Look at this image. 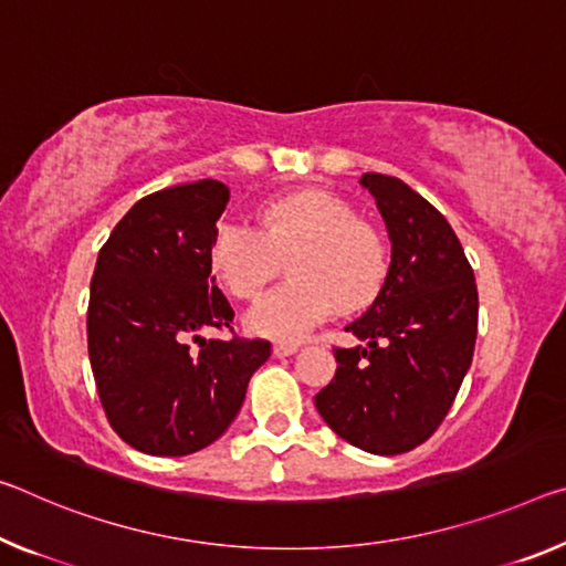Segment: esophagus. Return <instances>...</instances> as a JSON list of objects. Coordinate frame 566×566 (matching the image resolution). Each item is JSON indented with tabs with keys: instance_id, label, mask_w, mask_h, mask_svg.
Here are the masks:
<instances>
[{
	"instance_id": "34e87169",
	"label": "esophagus",
	"mask_w": 566,
	"mask_h": 566,
	"mask_svg": "<svg viewBox=\"0 0 566 566\" xmlns=\"http://www.w3.org/2000/svg\"><path fill=\"white\" fill-rule=\"evenodd\" d=\"M300 349V345L297 343H284V339H276L274 343V355L276 357H290V355H294Z\"/></svg>"
}]
</instances>
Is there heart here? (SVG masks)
Wrapping results in <instances>:
<instances>
[{
  "mask_svg": "<svg viewBox=\"0 0 566 566\" xmlns=\"http://www.w3.org/2000/svg\"><path fill=\"white\" fill-rule=\"evenodd\" d=\"M290 254L292 282L266 292L247 315L251 332L284 343L307 337L337 310L367 307L388 272L378 231L325 191L269 201L259 211V229L219 223L209 251L213 272L239 300L256 297Z\"/></svg>",
  "mask_w": 566,
  "mask_h": 566,
  "instance_id": "obj_1",
  "label": "heart"
}]
</instances>
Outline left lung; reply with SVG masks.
I'll return each mask as SVG.
<instances>
[{
	"mask_svg": "<svg viewBox=\"0 0 566 566\" xmlns=\"http://www.w3.org/2000/svg\"><path fill=\"white\" fill-rule=\"evenodd\" d=\"M392 254L382 290L345 329L367 345L335 347L337 373L315 396L325 423L375 455L428 441L471 367L479 292L459 237L396 176L363 174Z\"/></svg>",
	"mask_w": 566,
	"mask_h": 566,
	"instance_id": "obj_1",
	"label": "left lung"
}]
</instances>
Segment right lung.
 Here are the masks:
<instances>
[{
	"label": "right lung",
	"instance_id": "add662e5",
	"mask_svg": "<svg viewBox=\"0 0 566 566\" xmlns=\"http://www.w3.org/2000/svg\"><path fill=\"white\" fill-rule=\"evenodd\" d=\"M227 203L229 188L211 178L164 188L133 206L97 254L90 365L107 420L136 451L188 455L217 441L272 355L266 339L199 335L234 319L209 256Z\"/></svg>",
	"mask_w": 566,
	"mask_h": 566
}]
</instances>
